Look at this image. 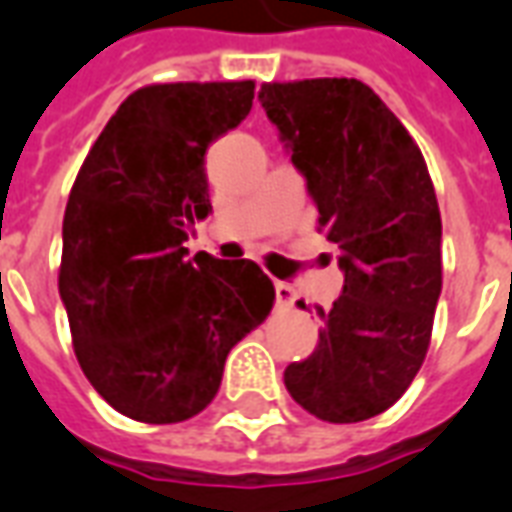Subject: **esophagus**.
Here are the masks:
<instances>
[{"label": "esophagus", "instance_id": "obj_1", "mask_svg": "<svg viewBox=\"0 0 512 512\" xmlns=\"http://www.w3.org/2000/svg\"><path fill=\"white\" fill-rule=\"evenodd\" d=\"M274 290H276V304H279V306H293L295 304V290H293V287L285 285V282H276Z\"/></svg>", "mask_w": 512, "mask_h": 512}]
</instances>
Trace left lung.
Listing matches in <instances>:
<instances>
[{
  "instance_id": "8db88e82",
  "label": "left lung",
  "mask_w": 512,
  "mask_h": 512,
  "mask_svg": "<svg viewBox=\"0 0 512 512\" xmlns=\"http://www.w3.org/2000/svg\"><path fill=\"white\" fill-rule=\"evenodd\" d=\"M257 100L306 179L344 274L342 295L317 312L314 352L285 369L287 391L328 423L369 420L401 399L429 350L442 219L426 160L355 78L263 83Z\"/></svg>"
}]
</instances>
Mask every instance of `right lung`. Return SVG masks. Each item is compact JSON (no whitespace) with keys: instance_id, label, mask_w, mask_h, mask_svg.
Instances as JSON below:
<instances>
[{"instance_id":"right-lung-1","label":"right lung","mask_w":512,"mask_h":512,"mask_svg":"<svg viewBox=\"0 0 512 512\" xmlns=\"http://www.w3.org/2000/svg\"><path fill=\"white\" fill-rule=\"evenodd\" d=\"M255 81L154 83L105 124L73 184L59 295L86 380L140 423H181L217 396L227 352L276 290L252 260L187 241L208 217L206 151L252 111Z\"/></svg>"}]
</instances>
